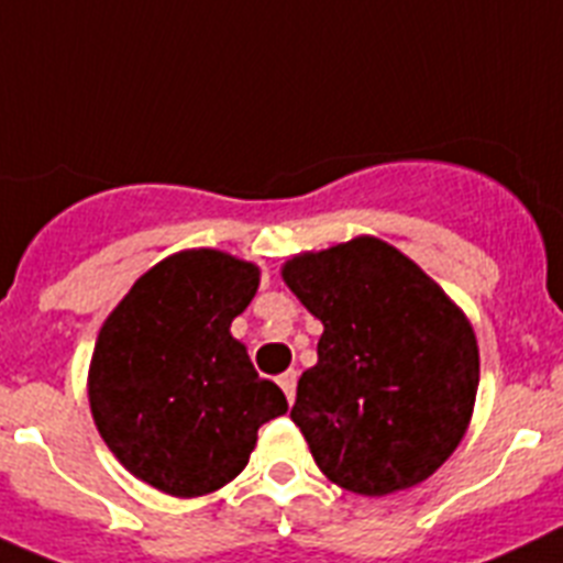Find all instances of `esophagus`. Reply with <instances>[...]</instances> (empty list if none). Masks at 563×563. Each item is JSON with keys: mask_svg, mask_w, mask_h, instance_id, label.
Instances as JSON below:
<instances>
[{"mask_svg": "<svg viewBox=\"0 0 563 563\" xmlns=\"http://www.w3.org/2000/svg\"><path fill=\"white\" fill-rule=\"evenodd\" d=\"M296 380H298V375L292 369L285 372V375H278V386H282V391H285L287 402L296 400Z\"/></svg>", "mask_w": 563, "mask_h": 563, "instance_id": "esophagus-1", "label": "esophagus"}]
</instances>
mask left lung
<instances>
[{
  "instance_id": "obj_1",
  "label": "left lung",
  "mask_w": 563,
  "mask_h": 563,
  "mask_svg": "<svg viewBox=\"0 0 563 563\" xmlns=\"http://www.w3.org/2000/svg\"><path fill=\"white\" fill-rule=\"evenodd\" d=\"M282 276L324 324L290 411L316 465L361 496L429 479L465 437L479 386L465 312L375 236L292 256Z\"/></svg>"
}]
</instances>
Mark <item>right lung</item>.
Instances as JSON below:
<instances>
[{"mask_svg":"<svg viewBox=\"0 0 563 563\" xmlns=\"http://www.w3.org/2000/svg\"><path fill=\"white\" fill-rule=\"evenodd\" d=\"M258 267L200 247L163 258L109 312L89 363V409L129 474L168 496H206L242 474L258 426L287 397L262 380L231 321Z\"/></svg>","mask_w":563,"mask_h":563,"instance_id":"obj_1","label":"right lung"}]
</instances>
